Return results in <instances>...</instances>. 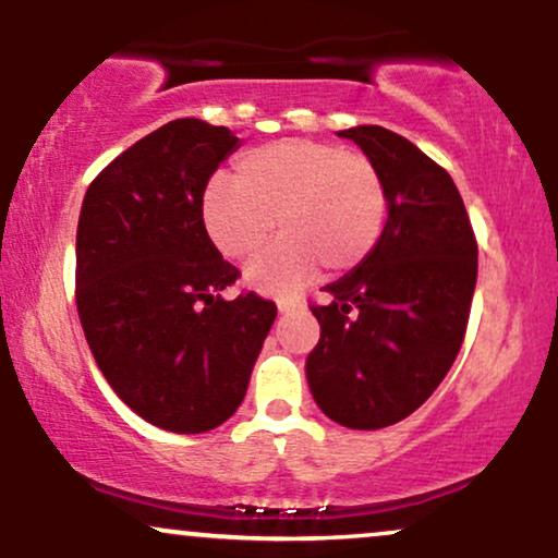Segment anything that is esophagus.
I'll return each instance as SVG.
<instances>
[{
  "label": "esophagus",
  "instance_id": "esophagus-1",
  "mask_svg": "<svg viewBox=\"0 0 558 558\" xmlns=\"http://www.w3.org/2000/svg\"><path fill=\"white\" fill-rule=\"evenodd\" d=\"M278 310L283 312V315H288V312L304 310V299H299V296H283V299H278Z\"/></svg>",
  "mask_w": 558,
  "mask_h": 558
}]
</instances>
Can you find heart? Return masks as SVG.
I'll return each mask as SVG.
<instances>
[{"label":"heart","instance_id":"obj_1","mask_svg":"<svg viewBox=\"0 0 558 558\" xmlns=\"http://www.w3.org/2000/svg\"><path fill=\"white\" fill-rule=\"evenodd\" d=\"M386 185L373 159L343 146L283 138L246 151L233 183L215 181L202 217L209 239L230 259H246L283 230L246 267L262 293H291L328 267L345 272L369 257L386 226Z\"/></svg>","mask_w":558,"mask_h":558}]
</instances>
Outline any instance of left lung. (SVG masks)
Listing matches in <instances>:
<instances>
[{
    "label": "left lung",
    "mask_w": 558,
    "mask_h": 558,
    "mask_svg": "<svg viewBox=\"0 0 558 558\" xmlns=\"http://www.w3.org/2000/svg\"><path fill=\"white\" fill-rule=\"evenodd\" d=\"M373 159L388 220L369 257L312 306L306 356L317 407L351 430H380L420 409L462 349L477 283V243L451 175L380 125L338 131Z\"/></svg>",
    "instance_id": "8db88e82"
}]
</instances>
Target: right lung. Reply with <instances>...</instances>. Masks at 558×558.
<instances>
[{
  "instance_id": "1",
  "label": "right lung",
  "mask_w": 558,
  "mask_h": 558,
  "mask_svg": "<svg viewBox=\"0 0 558 558\" xmlns=\"http://www.w3.org/2000/svg\"><path fill=\"white\" fill-rule=\"evenodd\" d=\"M241 146L181 118L112 159L83 196L75 304L101 375L138 417L207 433L233 417L278 306L226 299L239 270L202 217L213 172Z\"/></svg>"
}]
</instances>
